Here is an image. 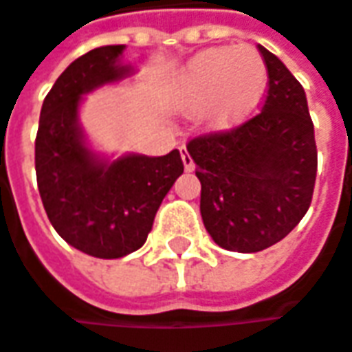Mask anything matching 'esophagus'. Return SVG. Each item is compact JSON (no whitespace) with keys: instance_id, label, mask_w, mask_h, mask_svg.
<instances>
[{"instance_id":"34e87169","label":"esophagus","mask_w":352,"mask_h":352,"mask_svg":"<svg viewBox=\"0 0 352 352\" xmlns=\"http://www.w3.org/2000/svg\"><path fill=\"white\" fill-rule=\"evenodd\" d=\"M181 159H183V165H185V171H193L195 169V163H193V157L189 155L187 147H181Z\"/></svg>"}]
</instances>
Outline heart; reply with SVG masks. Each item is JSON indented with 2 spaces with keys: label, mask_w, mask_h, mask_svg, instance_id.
I'll list each match as a JSON object with an SVG mask.
<instances>
[{
  "label": "heart",
  "mask_w": 352,
  "mask_h": 352,
  "mask_svg": "<svg viewBox=\"0 0 352 352\" xmlns=\"http://www.w3.org/2000/svg\"><path fill=\"white\" fill-rule=\"evenodd\" d=\"M267 81V65L257 50L225 45L195 55L179 77L177 94L187 107L201 105V121L221 131L235 127L257 107Z\"/></svg>",
  "instance_id": "obj_1"
}]
</instances>
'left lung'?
I'll return each mask as SVG.
<instances>
[{
  "mask_svg": "<svg viewBox=\"0 0 352 352\" xmlns=\"http://www.w3.org/2000/svg\"><path fill=\"white\" fill-rule=\"evenodd\" d=\"M258 53L269 73L261 111L187 143L205 229L219 247L237 253H257L287 237L305 217L317 177L305 89L277 55L263 45Z\"/></svg>",
  "mask_w": 352,
  "mask_h": 352,
  "instance_id": "1",
  "label": "left lung"
}]
</instances>
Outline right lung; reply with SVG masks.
I'll list each match as a JSON object with an SVG mask.
<instances>
[{
    "label": "right lung",
    "instance_id": "right-lung-1",
    "mask_svg": "<svg viewBox=\"0 0 352 352\" xmlns=\"http://www.w3.org/2000/svg\"><path fill=\"white\" fill-rule=\"evenodd\" d=\"M125 45L77 57L43 99L35 137L37 189L53 229L72 247L97 258H119L147 241L157 209L183 173L181 153L125 155L101 161L77 123L81 95L129 73L119 67Z\"/></svg>",
    "mask_w": 352,
    "mask_h": 352
}]
</instances>
